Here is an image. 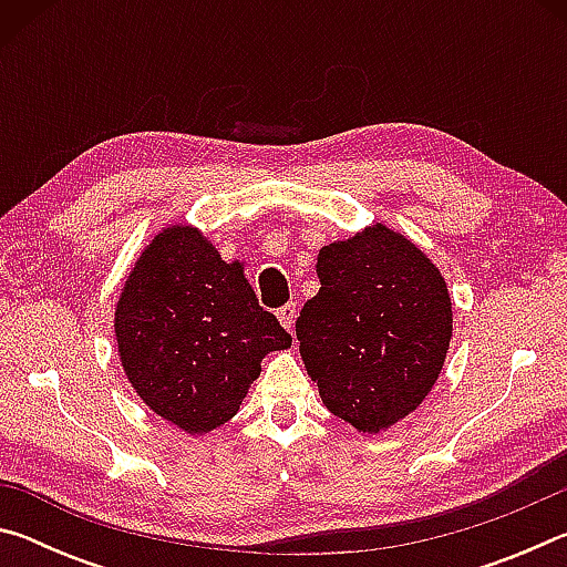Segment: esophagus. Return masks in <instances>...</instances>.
<instances>
[{"mask_svg":"<svg viewBox=\"0 0 567 567\" xmlns=\"http://www.w3.org/2000/svg\"><path fill=\"white\" fill-rule=\"evenodd\" d=\"M295 318H297V307L295 305H285L277 310V320H280L282 328L290 332L295 328Z\"/></svg>","mask_w":567,"mask_h":567,"instance_id":"obj_1","label":"esophagus"}]
</instances>
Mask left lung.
I'll return each instance as SVG.
<instances>
[{
    "label": "left lung",
    "instance_id": "obj_1",
    "mask_svg": "<svg viewBox=\"0 0 567 567\" xmlns=\"http://www.w3.org/2000/svg\"><path fill=\"white\" fill-rule=\"evenodd\" d=\"M320 292L297 318L307 375L322 405L358 433H385L440 378L453 300L437 265L398 229L370 225L324 245Z\"/></svg>",
    "mask_w": 567,
    "mask_h": 567
}]
</instances>
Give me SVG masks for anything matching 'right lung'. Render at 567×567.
Returning <instances> with one entry per match:
<instances>
[{
    "label": "right lung",
    "mask_w": 567,
    "mask_h": 567,
    "mask_svg": "<svg viewBox=\"0 0 567 567\" xmlns=\"http://www.w3.org/2000/svg\"><path fill=\"white\" fill-rule=\"evenodd\" d=\"M124 375L142 402L187 435L237 415L267 352L292 338L257 305L245 265L225 262L192 225H169L134 260L114 305Z\"/></svg>",
    "instance_id": "obj_1"
}]
</instances>
